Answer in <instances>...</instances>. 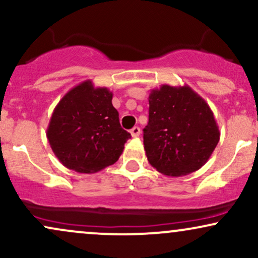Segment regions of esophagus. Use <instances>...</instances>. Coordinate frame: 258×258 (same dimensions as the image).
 Wrapping results in <instances>:
<instances>
[{
  "label": "esophagus",
  "instance_id": "esophagus-1",
  "mask_svg": "<svg viewBox=\"0 0 258 258\" xmlns=\"http://www.w3.org/2000/svg\"><path fill=\"white\" fill-rule=\"evenodd\" d=\"M130 133H131L132 137H138V136L141 135V128H139V127H137V126H135L131 130V131H130Z\"/></svg>",
  "mask_w": 258,
  "mask_h": 258
}]
</instances>
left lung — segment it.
Returning a JSON list of instances; mask_svg holds the SVG:
<instances>
[{"mask_svg": "<svg viewBox=\"0 0 258 258\" xmlns=\"http://www.w3.org/2000/svg\"><path fill=\"white\" fill-rule=\"evenodd\" d=\"M143 132L149 164L171 177L203 167L220 141L214 112L186 85H162L152 90L149 122Z\"/></svg>", "mask_w": 258, "mask_h": 258, "instance_id": "left-lung-1", "label": "left lung"}]
</instances>
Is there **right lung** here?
Instances as JSON below:
<instances>
[{
	"label": "right lung",
	"instance_id": "obj_1",
	"mask_svg": "<svg viewBox=\"0 0 258 258\" xmlns=\"http://www.w3.org/2000/svg\"><path fill=\"white\" fill-rule=\"evenodd\" d=\"M111 99L108 88L94 87L87 80L59 100L46 135L65 167L93 173L119 160L131 135L121 127Z\"/></svg>",
	"mask_w": 258,
	"mask_h": 258
}]
</instances>
